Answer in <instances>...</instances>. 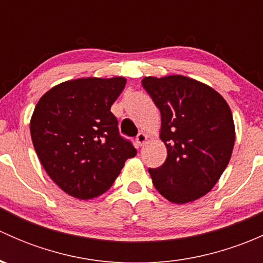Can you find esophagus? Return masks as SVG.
I'll return each mask as SVG.
<instances>
[{
	"instance_id": "obj_1",
	"label": "esophagus",
	"mask_w": 263,
	"mask_h": 263,
	"mask_svg": "<svg viewBox=\"0 0 263 263\" xmlns=\"http://www.w3.org/2000/svg\"><path fill=\"white\" fill-rule=\"evenodd\" d=\"M147 139H148V136L146 134H144V132H140V134L137 135V137H136L137 145H139V146H144V145L146 144Z\"/></svg>"
}]
</instances>
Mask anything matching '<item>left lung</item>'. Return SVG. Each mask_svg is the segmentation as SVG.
<instances>
[{
  "label": "left lung",
  "mask_w": 263,
  "mask_h": 263,
  "mask_svg": "<svg viewBox=\"0 0 263 263\" xmlns=\"http://www.w3.org/2000/svg\"><path fill=\"white\" fill-rule=\"evenodd\" d=\"M142 86L160 110L166 160L148 169L156 191L174 203L210 192L232 158L235 126L227 100L209 85L183 75L146 76Z\"/></svg>",
  "instance_id": "8db88e82"
}]
</instances>
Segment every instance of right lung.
Returning a JSON list of instances; mask_svg holds the SVG:
<instances>
[{"label": "right lung", "instance_id": "right-lung-1", "mask_svg": "<svg viewBox=\"0 0 263 263\" xmlns=\"http://www.w3.org/2000/svg\"><path fill=\"white\" fill-rule=\"evenodd\" d=\"M126 82L122 76L73 79L36 103L30 119L34 148L52 181L72 197L91 200L107 192L136 155L110 112Z\"/></svg>", "mask_w": 263, "mask_h": 263}]
</instances>
